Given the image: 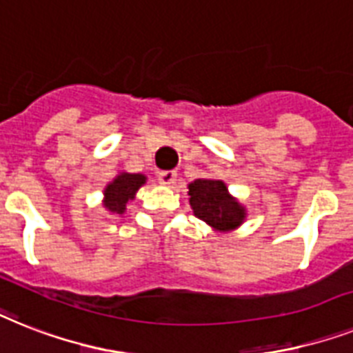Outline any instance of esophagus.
<instances>
[{
  "instance_id": "1",
  "label": "esophagus",
  "mask_w": 353,
  "mask_h": 353,
  "mask_svg": "<svg viewBox=\"0 0 353 353\" xmlns=\"http://www.w3.org/2000/svg\"><path fill=\"white\" fill-rule=\"evenodd\" d=\"M159 181L163 183V185H174V183L177 181V172L176 170H165V172H159Z\"/></svg>"
}]
</instances>
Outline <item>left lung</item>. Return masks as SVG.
Returning <instances> with one entry per match:
<instances>
[{
    "instance_id": "8db88e82",
    "label": "left lung",
    "mask_w": 353,
    "mask_h": 353,
    "mask_svg": "<svg viewBox=\"0 0 353 353\" xmlns=\"http://www.w3.org/2000/svg\"><path fill=\"white\" fill-rule=\"evenodd\" d=\"M194 216L217 232H230L241 226L246 210L219 179H196L188 185Z\"/></svg>"
}]
</instances>
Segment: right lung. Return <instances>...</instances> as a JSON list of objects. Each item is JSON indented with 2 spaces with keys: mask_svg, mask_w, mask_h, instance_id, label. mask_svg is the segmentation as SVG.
Returning <instances> with one entry per match:
<instances>
[{
  "mask_svg": "<svg viewBox=\"0 0 353 353\" xmlns=\"http://www.w3.org/2000/svg\"><path fill=\"white\" fill-rule=\"evenodd\" d=\"M145 183H147V176L143 174H128V172L117 174L103 190L105 194L103 206L112 214H125L127 203L136 197V192Z\"/></svg>",
  "mask_w": 353,
  "mask_h": 353,
  "instance_id": "add662e5",
  "label": "right lung"
}]
</instances>
